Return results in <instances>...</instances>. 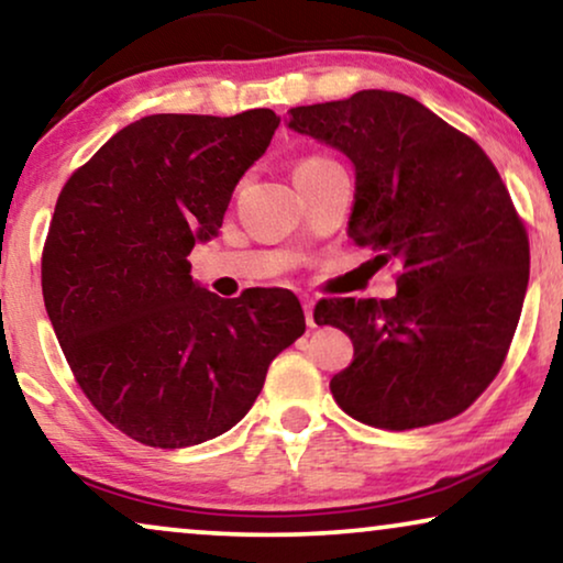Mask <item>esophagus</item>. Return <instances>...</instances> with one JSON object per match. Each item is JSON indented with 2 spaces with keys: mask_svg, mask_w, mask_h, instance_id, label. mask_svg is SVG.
<instances>
[{
  "mask_svg": "<svg viewBox=\"0 0 563 563\" xmlns=\"http://www.w3.org/2000/svg\"><path fill=\"white\" fill-rule=\"evenodd\" d=\"M301 303H303V313H306V324L313 329L317 327V317H313V301L311 298H301Z\"/></svg>",
  "mask_w": 563,
  "mask_h": 563,
  "instance_id": "esophagus-1",
  "label": "esophagus"
}]
</instances>
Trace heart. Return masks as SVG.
I'll list each match as a JSON object with an SVG mask.
<instances>
[{
	"mask_svg": "<svg viewBox=\"0 0 563 563\" xmlns=\"http://www.w3.org/2000/svg\"><path fill=\"white\" fill-rule=\"evenodd\" d=\"M317 162H321V159H319V156H311V159H303L301 164H298V167H296V169H301V167H309V164H317Z\"/></svg>",
	"mask_w": 563,
	"mask_h": 563,
	"instance_id": "heart-1",
	"label": "heart"
}]
</instances>
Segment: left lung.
Returning a JSON list of instances; mask_svg holds the SVG:
<instances>
[{
    "label": "left lung",
    "mask_w": 563,
    "mask_h": 563,
    "mask_svg": "<svg viewBox=\"0 0 563 563\" xmlns=\"http://www.w3.org/2000/svg\"><path fill=\"white\" fill-rule=\"evenodd\" d=\"M288 129L355 167L347 234L396 262V296L319 301L352 340L332 396L357 422L415 430L466 411L497 376L520 321L530 246L482 146L415 97L363 89L294 108Z\"/></svg>",
    "instance_id": "obj_1"
}]
</instances>
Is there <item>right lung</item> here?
Returning a JSON list of instances; mask_svg holds the SVG:
<instances>
[{
	"label": "right lung",
	"mask_w": 563,
	"mask_h": 563,
	"mask_svg": "<svg viewBox=\"0 0 563 563\" xmlns=\"http://www.w3.org/2000/svg\"><path fill=\"white\" fill-rule=\"evenodd\" d=\"M280 118L146 115L64 185L43 246V301L66 363L120 432L187 448L231 430L277 352L306 332L290 290L219 298L187 254L219 234L231 192Z\"/></svg>",
	"instance_id": "1"
}]
</instances>
